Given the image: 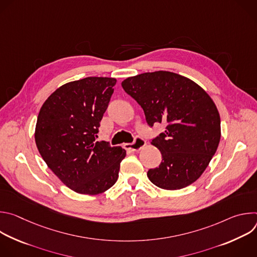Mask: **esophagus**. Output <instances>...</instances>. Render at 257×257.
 <instances>
[{"label": "esophagus", "instance_id": "esophagus-1", "mask_svg": "<svg viewBox=\"0 0 257 257\" xmlns=\"http://www.w3.org/2000/svg\"><path fill=\"white\" fill-rule=\"evenodd\" d=\"M145 144H146V142L144 139H142L140 137H136V139L134 140L133 143H125L124 148H125V150L133 153V152L140 151Z\"/></svg>", "mask_w": 257, "mask_h": 257}]
</instances>
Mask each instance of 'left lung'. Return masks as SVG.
<instances>
[{"label": "left lung", "mask_w": 257, "mask_h": 257, "mask_svg": "<svg viewBox=\"0 0 257 257\" xmlns=\"http://www.w3.org/2000/svg\"><path fill=\"white\" fill-rule=\"evenodd\" d=\"M143 108L148 124H165L152 143L162 154L148 177L162 189H182L195 182L216 152L221 119L210 96L195 82L169 71L142 73L122 82Z\"/></svg>", "instance_id": "8db88e82"}]
</instances>
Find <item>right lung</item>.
Wrapping results in <instances>:
<instances>
[{
	"label": "right lung",
	"instance_id": "add662e5",
	"mask_svg": "<svg viewBox=\"0 0 257 257\" xmlns=\"http://www.w3.org/2000/svg\"><path fill=\"white\" fill-rule=\"evenodd\" d=\"M116 81L86 77L66 83L48 97L38 117L34 137L42 158L67 187L80 194L111 188L126 157L121 146L95 141Z\"/></svg>",
	"mask_w": 257,
	"mask_h": 257
}]
</instances>
